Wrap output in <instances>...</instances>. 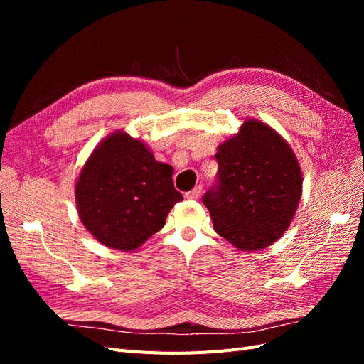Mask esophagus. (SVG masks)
<instances>
[{"instance_id":"obj_1","label":"esophagus","mask_w":364,"mask_h":364,"mask_svg":"<svg viewBox=\"0 0 364 364\" xmlns=\"http://www.w3.org/2000/svg\"><path fill=\"white\" fill-rule=\"evenodd\" d=\"M202 190H203L202 185H196L191 191L185 193V199H199V196L202 194Z\"/></svg>"}]
</instances>
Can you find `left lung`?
<instances>
[{"mask_svg": "<svg viewBox=\"0 0 364 364\" xmlns=\"http://www.w3.org/2000/svg\"><path fill=\"white\" fill-rule=\"evenodd\" d=\"M217 183L203 196L215 232L238 250L266 249L287 230L302 196V171L289 142L245 118L218 146Z\"/></svg>", "mask_w": 364, "mask_h": 364, "instance_id": "8db88e82", "label": "left lung"}]
</instances>
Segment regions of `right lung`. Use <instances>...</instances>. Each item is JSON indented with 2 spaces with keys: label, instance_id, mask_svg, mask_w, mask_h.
<instances>
[{
  "label": "right lung",
  "instance_id": "1",
  "mask_svg": "<svg viewBox=\"0 0 364 364\" xmlns=\"http://www.w3.org/2000/svg\"><path fill=\"white\" fill-rule=\"evenodd\" d=\"M173 167L158 162L141 139L123 130L107 135L85 162L75 182L77 213L102 245L136 250L165 225L181 202Z\"/></svg>",
  "mask_w": 364,
  "mask_h": 364
}]
</instances>
